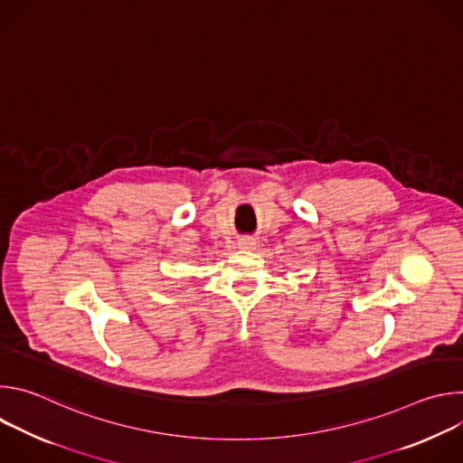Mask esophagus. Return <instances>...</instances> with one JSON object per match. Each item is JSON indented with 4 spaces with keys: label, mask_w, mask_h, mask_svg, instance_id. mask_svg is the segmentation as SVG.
Masks as SVG:
<instances>
[{
    "label": "esophagus",
    "mask_w": 463,
    "mask_h": 463,
    "mask_svg": "<svg viewBox=\"0 0 463 463\" xmlns=\"http://www.w3.org/2000/svg\"><path fill=\"white\" fill-rule=\"evenodd\" d=\"M238 245H240V249H254L256 247V240L250 238V236H245V238L240 240Z\"/></svg>",
    "instance_id": "1"
}]
</instances>
